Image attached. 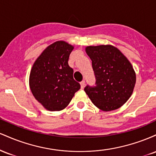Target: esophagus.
<instances>
[{
  "instance_id": "34e87169",
  "label": "esophagus",
  "mask_w": 156,
  "mask_h": 156,
  "mask_svg": "<svg viewBox=\"0 0 156 156\" xmlns=\"http://www.w3.org/2000/svg\"><path fill=\"white\" fill-rule=\"evenodd\" d=\"M85 85H86L85 80H82V81L80 82V86H81V88L83 89L84 87H85Z\"/></svg>"
}]
</instances>
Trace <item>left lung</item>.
<instances>
[{"label":"left lung","mask_w":156,"mask_h":156,"mask_svg":"<svg viewBox=\"0 0 156 156\" xmlns=\"http://www.w3.org/2000/svg\"><path fill=\"white\" fill-rule=\"evenodd\" d=\"M92 60L95 85H87L84 91L98 108L115 110L129 99L136 83L131 64L117 48L112 45L86 48Z\"/></svg>","instance_id":"8db88e82"}]
</instances>
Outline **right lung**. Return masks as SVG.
<instances>
[{"label": "right lung", "instance_id": "obj_1", "mask_svg": "<svg viewBox=\"0 0 156 156\" xmlns=\"http://www.w3.org/2000/svg\"><path fill=\"white\" fill-rule=\"evenodd\" d=\"M73 50L67 42H55L41 53L32 67L29 80L32 94L49 111L66 108L80 88L68 64Z\"/></svg>", "mask_w": 156, "mask_h": 156}]
</instances>
